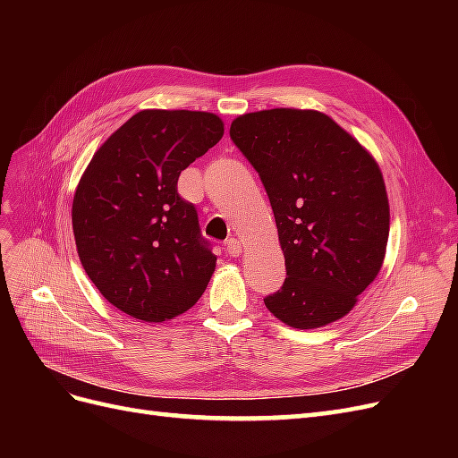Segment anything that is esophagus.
Here are the masks:
<instances>
[{"mask_svg": "<svg viewBox=\"0 0 458 458\" xmlns=\"http://www.w3.org/2000/svg\"><path fill=\"white\" fill-rule=\"evenodd\" d=\"M225 250H227L229 256L237 258V256H241V252H242V246H241V242H239L237 239H229V241L225 242Z\"/></svg>", "mask_w": 458, "mask_h": 458, "instance_id": "34e87169", "label": "esophagus"}]
</instances>
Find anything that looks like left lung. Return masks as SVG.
I'll use <instances>...</instances> for the list:
<instances>
[{"label": "left lung", "mask_w": 458, "mask_h": 458, "mask_svg": "<svg viewBox=\"0 0 458 458\" xmlns=\"http://www.w3.org/2000/svg\"><path fill=\"white\" fill-rule=\"evenodd\" d=\"M229 135L266 187L284 252L286 279L266 308L300 330L336 321L384 261L390 206L378 164L317 110H259Z\"/></svg>", "instance_id": "left-lung-1"}]
</instances>
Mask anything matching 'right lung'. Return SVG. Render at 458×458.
Instances as JSON below:
<instances>
[{
  "label": "right lung",
  "mask_w": 458,
  "mask_h": 458,
  "mask_svg": "<svg viewBox=\"0 0 458 458\" xmlns=\"http://www.w3.org/2000/svg\"><path fill=\"white\" fill-rule=\"evenodd\" d=\"M221 137L197 110H141L95 152L72 202L81 266L106 301L145 323L195 306L216 267L177 179Z\"/></svg>",
  "instance_id": "add662e5"
}]
</instances>
